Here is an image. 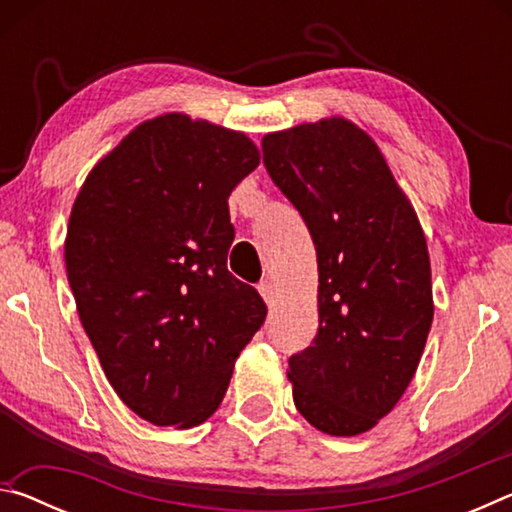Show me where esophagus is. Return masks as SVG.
Returning <instances> with one entry per match:
<instances>
[{
  "label": "esophagus",
  "instance_id": "esophagus-1",
  "mask_svg": "<svg viewBox=\"0 0 512 512\" xmlns=\"http://www.w3.org/2000/svg\"><path fill=\"white\" fill-rule=\"evenodd\" d=\"M257 291L262 293V298L266 300V305H273L275 298H277V289H275V284H273L271 280L259 282V284H257Z\"/></svg>",
  "mask_w": 512,
  "mask_h": 512
}]
</instances>
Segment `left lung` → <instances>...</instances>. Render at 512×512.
<instances>
[{"mask_svg": "<svg viewBox=\"0 0 512 512\" xmlns=\"http://www.w3.org/2000/svg\"><path fill=\"white\" fill-rule=\"evenodd\" d=\"M264 164L316 246L318 332L289 359L293 402L336 438L400 402L433 323L427 237L375 140L341 115L266 133Z\"/></svg>", "mask_w": 512, "mask_h": 512, "instance_id": "8db88e82", "label": "left lung"}]
</instances>
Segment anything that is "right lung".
<instances>
[{
	"mask_svg": "<svg viewBox=\"0 0 512 512\" xmlns=\"http://www.w3.org/2000/svg\"><path fill=\"white\" fill-rule=\"evenodd\" d=\"M257 164L246 133L164 112L103 155L74 198L76 311L119 400L155 427L210 418L266 318L257 289L228 271V198Z\"/></svg>",
	"mask_w": 512,
	"mask_h": 512,
	"instance_id": "1",
	"label": "right lung"
}]
</instances>
